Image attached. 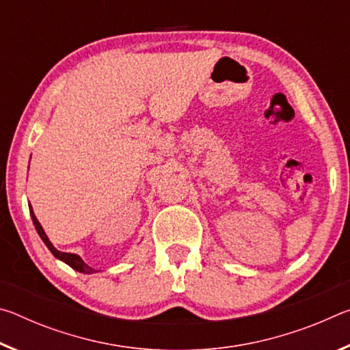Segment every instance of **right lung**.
I'll return each instance as SVG.
<instances>
[{"mask_svg":"<svg viewBox=\"0 0 350 350\" xmlns=\"http://www.w3.org/2000/svg\"><path fill=\"white\" fill-rule=\"evenodd\" d=\"M29 208H31L32 222H33V225H35V228H37V232H38V234H40V238L43 239V242L46 244V247L49 248L51 253L54 254L55 258L62 259L63 262H66V264L69 265V267H72V269H75V270H79V271H81V273H94V271H96V270H94L92 267H90V265L85 264V260H83L80 256H77V254H74V253H63V252H58L57 248L51 244V241L47 239L46 233L43 232V227H41L40 222H38V219L35 217V215H33L32 206H29Z\"/></svg>","mask_w":350,"mask_h":350,"instance_id":"obj_1","label":"right lung"}]
</instances>
